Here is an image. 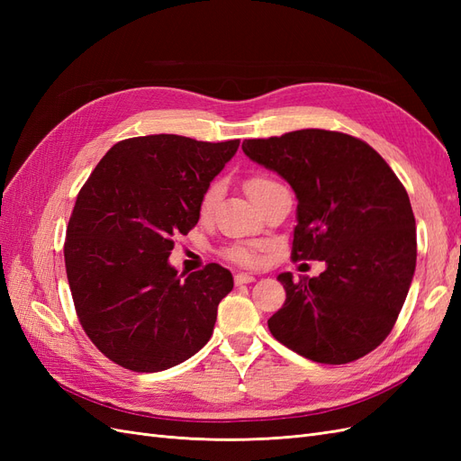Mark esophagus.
<instances>
[{"label":"esophagus","mask_w":461,"mask_h":461,"mask_svg":"<svg viewBox=\"0 0 461 461\" xmlns=\"http://www.w3.org/2000/svg\"><path fill=\"white\" fill-rule=\"evenodd\" d=\"M256 281V276L254 275H249V273H236L234 275V283L236 285H249V283H254Z\"/></svg>","instance_id":"34e87169"}]
</instances>
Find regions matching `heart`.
<instances>
[{
	"label": "heart",
	"mask_w": 461,
	"mask_h": 461,
	"mask_svg": "<svg viewBox=\"0 0 461 461\" xmlns=\"http://www.w3.org/2000/svg\"><path fill=\"white\" fill-rule=\"evenodd\" d=\"M271 183H273V180L267 178V176H252V178L248 180L246 188H248V194H252V192H256L258 188H263V186H267V185H271ZM219 192H221L219 183H213L212 186H209V188L203 192V196H202V200H200V213H202V215H205V213L209 212V209L213 207V203H215L217 198H219ZM229 258H230L232 261H236V263H240V265H256V263L259 261L258 249L252 248V246L232 248V249H229Z\"/></svg>",
	"instance_id": "heart-1"
}]
</instances>
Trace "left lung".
<instances>
[{
	"mask_svg": "<svg viewBox=\"0 0 461 461\" xmlns=\"http://www.w3.org/2000/svg\"><path fill=\"white\" fill-rule=\"evenodd\" d=\"M246 156L298 198L292 259L325 261L313 278L281 273L286 300L273 337L317 364H350L393 330L415 273V217L406 188L369 144L303 129L244 140Z\"/></svg>",
	"mask_w": 461,
	"mask_h": 461,
	"instance_id": "obj_1",
	"label": "left lung"
}]
</instances>
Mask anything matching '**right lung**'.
<instances>
[{
	"mask_svg": "<svg viewBox=\"0 0 461 461\" xmlns=\"http://www.w3.org/2000/svg\"><path fill=\"white\" fill-rule=\"evenodd\" d=\"M240 140L176 134L129 138L111 148L80 188L65 240L68 286L82 329L117 366L156 373L212 339L232 275L209 263L188 276L169 263L173 239L200 219L209 183Z\"/></svg>",
	"mask_w": 461,
	"mask_h": 461,
	"instance_id": "right-lung-1",
	"label": "right lung"
}]
</instances>
